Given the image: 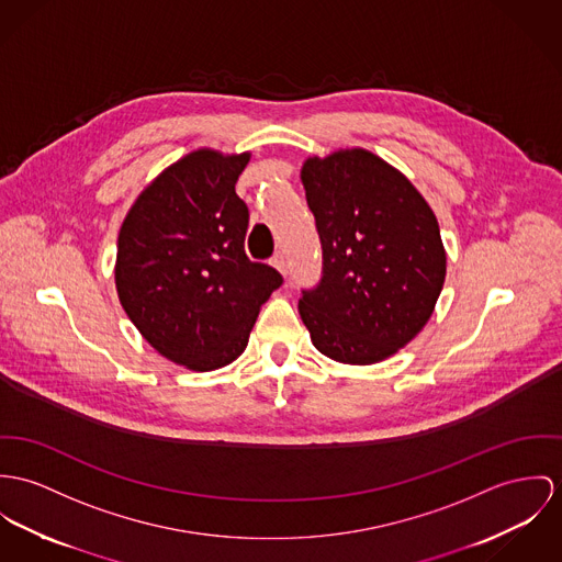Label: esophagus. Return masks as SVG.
<instances>
[{
    "label": "esophagus",
    "mask_w": 562,
    "mask_h": 562,
    "mask_svg": "<svg viewBox=\"0 0 562 562\" xmlns=\"http://www.w3.org/2000/svg\"><path fill=\"white\" fill-rule=\"evenodd\" d=\"M271 262H273V267L282 273V276H286L289 273V267H286V257H284V252H278L273 259H271Z\"/></svg>",
    "instance_id": "obj_1"
}]
</instances>
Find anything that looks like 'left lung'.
I'll list each match as a JSON object with an SVG mask.
<instances>
[{"instance_id":"8db88e82","label":"left lung","mask_w":562,"mask_h":562,"mask_svg":"<svg viewBox=\"0 0 562 562\" xmlns=\"http://www.w3.org/2000/svg\"><path fill=\"white\" fill-rule=\"evenodd\" d=\"M302 181L323 246V276L300 300L312 345L340 363L383 361L424 329L442 291L436 216L404 175L359 147L307 158Z\"/></svg>"}]
</instances>
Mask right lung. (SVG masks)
I'll return each instance as SVG.
<instances>
[{"instance_id":"1","label":"right lung","mask_w":562,"mask_h":562,"mask_svg":"<svg viewBox=\"0 0 562 562\" xmlns=\"http://www.w3.org/2000/svg\"><path fill=\"white\" fill-rule=\"evenodd\" d=\"M250 154L199 149L134 201L117 239L115 284L130 321L162 357L196 372L235 361L280 271L244 250L248 205L235 183Z\"/></svg>"}]
</instances>
